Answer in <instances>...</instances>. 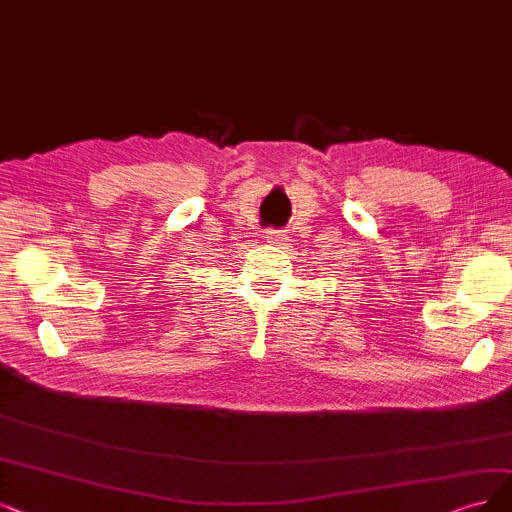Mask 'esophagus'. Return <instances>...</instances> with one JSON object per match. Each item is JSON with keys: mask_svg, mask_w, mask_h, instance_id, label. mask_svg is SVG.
Listing matches in <instances>:
<instances>
[{"mask_svg": "<svg viewBox=\"0 0 512 512\" xmlns=\"http://www.w3.org/2000/svg\"><path fill=\"white\" fill-rule=\"evenodd\" d=\"M263 238H266L272 244H285L287 242L285 230H268L266 234H263Z\"/></svg>", "mask_w": 512, "mask_h": 512, "instance_id": "1", "label": "esophagus"}]
</instances>
